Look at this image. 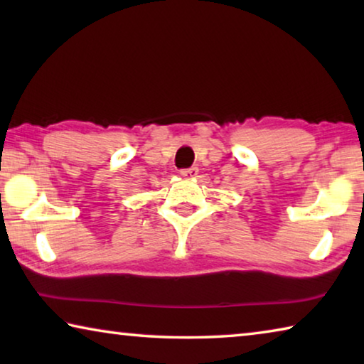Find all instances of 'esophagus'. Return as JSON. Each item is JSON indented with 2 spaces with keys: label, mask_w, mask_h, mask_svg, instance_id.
Returning <instances> with one entry per match:
<instances>
[{
  "label": "esophagus",
  "mask_w": 364,
  "mask_h": 364,
  "mask_svg": "<svg viewBox=\"0 0 364 364\" xmlns=\"http://www.w3.org/2000/svg\"><path fill=\"white\" fill-rule=\"evenodd\" d=\"M197 171H199V168H197V167L181 168V170H180V175L184 176V178H194V176L197 175Z\"/></svg>",
  "instance_id": "1"
}]
</instances>
